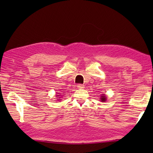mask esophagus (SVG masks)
I'll list each match as a JSON object with an SVG mask.
<instances>
[{
  "label": "esophagus",
  "mask_w": 153,
  "mask_h": 153,
  "mask_svg": "<svg viewBox=\"0 0 153 153\" xmlns=\"http://www.w3.org/2000/svg\"><path fill=\"white\" fill-rule=\"evenodd\" d=\"M77 87L78 88V89H83V88H84V85H83V84H78Z\"/></svg>",
  "instance_id": "obj_1"
}]
</instances>
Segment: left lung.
Here are the masks:
<instances>
[{
    "label": "left lung",
    "instance_id": "1",
    "mask_svg": "<svg viewBox=\"0 0 153 153\" xmlns=\"http://www.w3.org/2000/svg\"><path fill=\"white\" fill-rule=\"evenodd\" d=\"M100 100H101V101H103H103H105L106 100V97L105 96V94H103L102 96H101Z\"/></svg>",
    "mask_w": 153,
    "mask_h": 153
}]
</instances>
